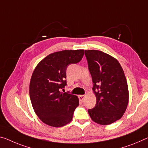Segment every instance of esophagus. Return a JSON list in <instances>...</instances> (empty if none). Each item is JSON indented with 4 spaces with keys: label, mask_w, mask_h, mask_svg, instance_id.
<instances>
[{
    "label": "esophagus",
    "mask_w": 148,
    "mask_h": 148,
    "mask_svg": "<svg viewBox=\"0 0 148 148\" xmlns=\"http://www.w3.org/2000/svg\"><path fill=\"white\" fill-rule=\"evenodd\" d=\"M85 97H86V95H79V100H80V101L83 102V101H84V99H85Z\"/></svg>",
    "instance_id": "obj_1"
}]
</instances>
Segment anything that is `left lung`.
I'll return each instance as SVG.
<instances>
[{
  "instance_id": "8db88e82",
  "label": "left lung",
  "mask_w": 148,
  "mask_h": 148,
  "mask_svg": "<svg viewBox=\"0 0 148 148\" xmlns=\"http://www.w3.org/2000/svg\"><path fill=\"white\" fill-rule=\"evenodd\" d=\"M97 103L88 112L93 121L110 124L121 119L128 103V88L121 65L115 58L99 50H85Z\"/></svg>"
}]
</instances>
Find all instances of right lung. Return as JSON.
I'll return each instance as SVG.
<instances>
[{
    "label": "right lung",
    "mask_w": 148,
    "mask_h": 148,
    "mask_svg": "<svg viewBox=\"0 0 148 148\" xmlns=\"http://www.w3.org/2000/svg\"><path fill=\"white\" fill-rule=\"evenodd\" d=\"M83 55V49L55 52L41 61L34 71L29 98L36 114L45 124L61 127L72 120L79 104L78 97L61 89L67 85V67L79 63Z\"/></svg>",
    "instance_id": "obj_1"
}]
</instances>
